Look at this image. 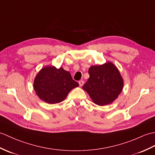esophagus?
<instances>
[{"label": "esophagus", "mask_w": 155, "mask_h": 155, "mask_svg": "<svg viewBox=\"0 0 155 155\" xmlns=\"http://www.w3.org/2000/svg\"><path fill=\"white\" fill-rule=\"evenodd\" d=\"M78 84H79V86H82L84 84V81H80L78 82Z\"/></svg>", "instance_id": "obj_1"}]
</instances>
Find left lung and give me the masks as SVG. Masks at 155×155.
Returning a JSON list of instances; mask_svg holds the SVG:
<instances>
[{"instance_id":"left-lung-1","label":"left lung","mask_w":155,"mask_h":155,"mask_svg":"<svg viewBox=\"0 0 155 155\" xmlns=\"http://www.w3.org/2000/svg\"><path fill=\"white\" fill-rule=\"evenodd\" d=\"M90 77L82 86L94 104L106 106L112 103L124 88V79L111 62L89 68Z\"/></svg>"}]
</instances>
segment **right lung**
I'll return each mask as SVG.
<instances>
[{
	"instance_id": "1",
	"label": "right lung",
	"mask_w": 155,
	"mask_h": 155,
	"mask_svg": "<svg viewBox=\"0 0 155 155\" xmlns=\"http://www.w3.org/2000/svg\"><path fill=\"white\" fill-rule=\"evenodd\" d=\"M79 84L63 67L46 66L39 71L34 81L36 94L43 101L50 104L61 102L68 94Z\"/></svg>"
}]
</instances>
